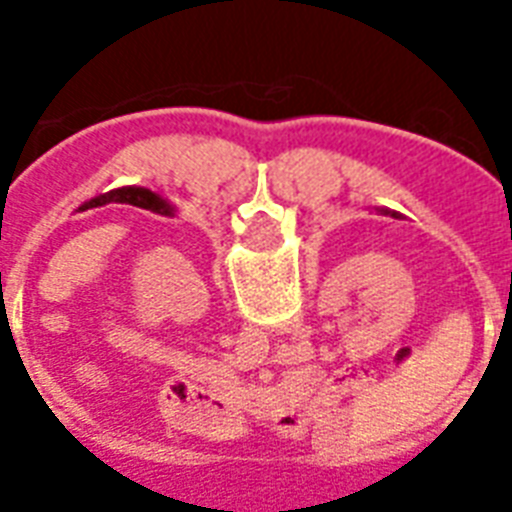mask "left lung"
<instances>
[{"instance_id":"left-lung-1","label":"left lung","mask_w":512,"mask_h":512,"mask_svg":"<svg viewBox=\"0 0 512 512\" xmlns=\"http://www.w3.org/2000/svg\"><path fill=\"white\" fill-rule=\"evenodd\" d=\"M132 204V207H140V209H151L156 215H172L175 209L167 204V201L159 196V193L148 191V188H138V185H127V188H116V191H108V193H100L95 199L84 201L82 212L84 209H92V207H103V204Z\"/></svg>"}]
</instances>
